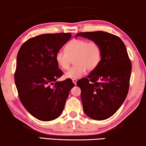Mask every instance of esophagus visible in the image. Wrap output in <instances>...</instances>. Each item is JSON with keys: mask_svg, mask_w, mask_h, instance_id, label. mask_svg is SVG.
I'll return each instance as SVG.
<instances>
[{"mask_svg": "<svg viewBox=\"0 0 146 146\" xmlns=\"http://www.w3.org/2000/svg\"><path fill=\"white\" fill-rule=\"evenodd\" d=\"M72 80H73V82L74 84H77V79H73Z\"/></svg>", "mask_w": 146, "mask_h": 146, "instance_id": "obj_1", "label": "esophagus"}]
</instances>
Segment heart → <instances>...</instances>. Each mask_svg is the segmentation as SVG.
Instances as JSON below:
<instances>
[{
    "label": "heart",
    "instance_id": "1",
    "mask_svg": "<svg viewBox=\"0 0 146 146\" xmlns=\"http://www.w3.org/2000/svg\"><path fill=\"white\" fill-rule=\"evenodd\" d=\"M74 58L75 65L65 74L69 79H78L86 70L92 71L98 66L102 59L100 45L95 41L85 39H73L65 46V51L59 50L56 54V60L61 68L67 69Z\"/></svg>",
    "mask_w": 146,
    "mask_h": 146
}]
</instances>
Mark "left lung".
<instances>
[{"mask_svg":"<svg viewBox=\"0 0 146 146\" xmlns=\"http://www.w3.org/2000/svg\"><path fill=\"white\" fill-rule=\"evenodd\" d=\"M78 36L100 45L102 59L86 78L78 80L85 114L95 120L111 117L125 101L129 92L131 61L123 40L105 31L81 32Z\"/></svg>","mask_w":146,"mask_h":146,"instance_id":"obj_1","label":"left lung"}]
</instances>
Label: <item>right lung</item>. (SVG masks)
Here are the masks:
<instances>
[{"label":"right lung","mask_w":146,"mask_h":146,"mask_svg":"<svg viewBox=\"0 0 146 146\" xmlns=\"http://www.w3.org/2000/svg\"><path fill=\"white\" fill-rule=\"evenodd\" d=\"M71 36V33L40 35L26 40L17 53L14 79L19 98L38 120L58 118L75 86L71 79L56 81L63 72L56 54Z\"/></svg>","instance_id":"right-lung-1"}]
</instances>
